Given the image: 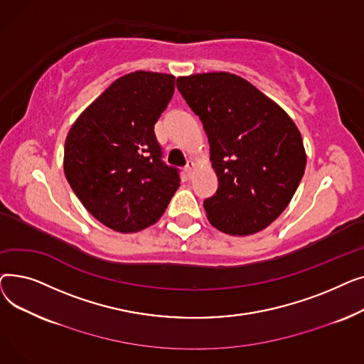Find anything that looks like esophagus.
<instances>
[{
	"instance_id": "34e87169",
	"label": "esophagus",
	"mask_w": 364,
	"mask_h": 364,
	"mask_svg": "<svg viewBox=\"0 0 364 364\" xmlns=\"http://www.w3.org/2000/svg\"><path fill=\"white\" fill-rule=\"evenodd\" d=\"M195 168H196V164H195L193 161H187V165H186V168H184L186 176H187V177H192Z\"/></svg>"
}]
</instances>
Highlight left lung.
Wrapping results in <instances>:
<instances>
[{
    "mask_svg": "<svg viewBox=\"0 0 364 364\" xmlns=\"http://www.w3.org/2000/svg\"><path fill=\"white\" fill-rule=\"evenodd\" d=\"M177 88L203 124L218 178L203 202L208 221L232 236L264 230L292 200L307 165L298 127L235 73L180 76Z\"/></svg>",
    "mask_w": 364,
    "mask_h": 364,
    "instance_id": "1",
    "label": "left lung"
}]
</instances>
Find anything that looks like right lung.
Returning a JSON list of instances; mask_svg holds the SVG:
<instances>
[{
    "instance_id": "obj_1",
    "label": "right lung",
    "mask_w": 364,
    "mask_h": 364,
    "mask_svg": "<svg viewBox=\"0 0 364 364\" xmlns=\"http://www.w3.org/2000/svg\"><path fill=\"white\" fill-rule=\"evenodd\" d=\"M174 88L169 73L124 75L68 132L66 180L87 211L114 232L136 233L155 224L180 187L178 171L161 161L153 131Z\"/></svg>"
}]
</instances>
